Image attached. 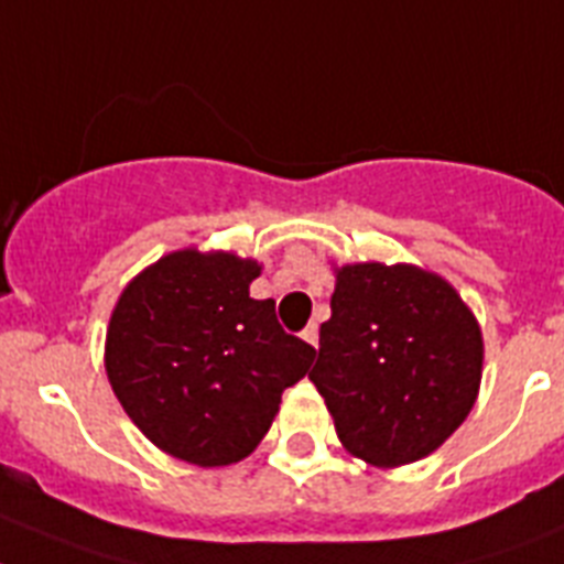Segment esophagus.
Listing matches in <instances>:
<instances>
[{
	"mask_svg": "<svg viewBox=\"0 0 564 564\" xmlns=\"http://www.w3.org/2000/svg\"><path fill=\"white\" fill-rule=\"evenodd\" d=\"M302 339H305V343H311V346L316 348V339H319V332H316V325H314V323H311L308 328L302 332Z\"/></svg>",
	"mask_w": 564,
	"mask_h": 564,
	"instance_id": "34e87169",
	"label": "esophagus"
}]
</instances>
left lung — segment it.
<instances>
[{
  "label": "left lung",
  "mask_w": 564,
  "mask_h": 564,
  "mask_svg": "<svg viewBox=\"0 0 564 564\" xmlns=\"http://www.w3.org/2000/svg\"><path fill=\"white\" fill-rule=\"evenodd\" d=\"M484 343L446 279L415 264L337 268L311 371L348 453L400 467L435 453L478 398Z\"/></svg>",
  "instance_id": "8db88e82"
}]
</instances>
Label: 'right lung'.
<instances>
[{
	"mask_svg": "<svg viewBox=\"0 0 564 564\" xmlns=\"http://www.w3.org/2000/svg\"><path fill=\"white\" fill-rule=\"evenodd\" d=\"M253 259L175 250L123 288L106 332V375L158 449L198 467L248 458L316 348L253 300Z\"/></svg>",
	"mask_w": 564,
	"mask_h": 564,
	"instance_id": "right-lung-1",
	"label": "right lung"
}]
</instances>
